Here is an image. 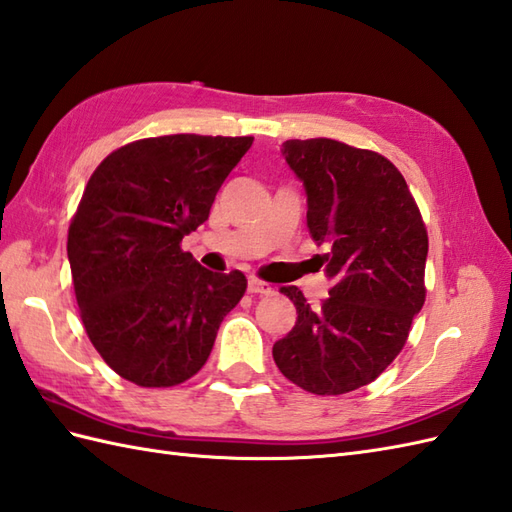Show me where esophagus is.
Segmentation results:
<instances>
[{
    "label": "esophagus",
    "mask_w": 512,
    "mask_h": 512,
    "mask_svg": "<svg viewBox=\"0 0 512 512\" xmlns=\"http://www.w3.org/2000/svg\"><path fill=\"white\" fill-rule=\"evenodd\" d=\"M275 290L270 288L268 283H264V281H259V279H255V277H251L248 279V294H259V296H268V294H272Z\"/></svg>",
    "instance_id": "34e87169"
}]
</instances>
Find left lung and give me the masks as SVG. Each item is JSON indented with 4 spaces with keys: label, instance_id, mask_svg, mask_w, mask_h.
Masks as SVG:
<instances>
[{
    "label": "left lung",
    "instance_id": "8db88e82",
    "mask_svg": "<svg viewBox=\"0 0 512 512\" xmlns=\"http://www.w3.org/2000/svg\"><path fill=\"white\" fill-rule=\"evenodd\" d=\"M285 163L305 187L307 229L331 279L310 307L296 285L281 292L296 323L272 347L279 371L314 395L371 384L397 358L425 303L427 231L406 178L382 154L334 139H288Z\"/></svg>",
    "mask_w": 512,
    "mask_h": 512
}]
</instances>
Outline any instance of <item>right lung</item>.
Instances as JSON below:
<instances>
[{"label": "right lung", "instance_id": "right-lung-1", "mask_svg": "<svg viewBox=\"0 0 512 512\" xmlns=\"http://www.w3.org/2000/svg\"><path fill=\"white\" fill-rule=\"evenodd\" d=\"M251 146L253 137H150L91 174L67 257L87 336L128 382L165 388L196 375L244 296L240 270L202 268L181 240L209 218Z\"/></svg>", "mask_w": 512, "mask_h": 512}]
</instances>
